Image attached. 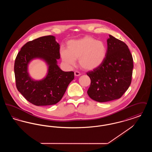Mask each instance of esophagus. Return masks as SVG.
I'll list each match as a JSON object with an SVG mask.
<instances>
[{"instance_id": "obj_1", "label": "esophagus", "mask_w": 152, "mask_h": 152, "mask_svg": "<svg viewBox=\"0 0 152 152\" xmlns=\"http://www.w3.org/2000/svg\"><path fill=\"white\" fill-rule=\"evenodd\" d=\"M74 73H75V75L76 76H79L80 75H81V73H80L79 72H78V71H75Z\"/></svg>"}]
</instances>
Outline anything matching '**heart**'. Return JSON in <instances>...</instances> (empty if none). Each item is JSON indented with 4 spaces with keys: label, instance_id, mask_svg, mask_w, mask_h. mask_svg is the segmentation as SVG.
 Masks as SVG:
<instances>
[{
    "label": "heart",
    "instance_id": "b5f03b06",
    "mask_svg": "<svg viewBox=\"0 0 152 152\" xmlns=\"http://www.w3.org/2000/svg\"><path fill=\"white\" fill-rule=\"evenodd\" d=\"M67 49L61 47L60 55L63 61L68 66L75 65L79 59L81 68L85 70H93L102 64L106 55L107 48L104 43L91 36H85L66 43Z\"/></svg>",
    "mask_w": 152,
    "mask_h": 152
}]
</instances>
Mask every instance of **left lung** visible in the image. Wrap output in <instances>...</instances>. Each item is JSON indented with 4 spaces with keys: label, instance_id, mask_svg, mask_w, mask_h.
<instances>
[{
    "label": "left lung",
    "instance_id": "1",
    "mask_svg": "<svg viewBox=\"0 0 152 152\" xmlns=\"http://www.w3.org/2000/svg\"><path fill=\"white\" fill-rule=\"evenodd\" d=\"M107 46L104 62L87 73L91 81L87 94L100 102L123 96L130 86L133 68L132 55L126 44L109 35Z\"/></svg>",
    "mask_w": 152,
    "mask_h": 152
}]
</instances>
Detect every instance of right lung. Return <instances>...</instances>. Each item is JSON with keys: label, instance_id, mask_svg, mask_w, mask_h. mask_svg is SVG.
<instances>
[{"label": "right lung", "instance_id": "add662e5", "mask_svg": "<svg viewBox=\"0 0 152 152\" xmlns=\"http://www.w3.org/2000/svg\"><path fill=\"white\" fill-rule=\"evenodd\" d=\"M60 45L52 35L43 36L25 44L15 61L16 86L24 98L36 106L54 105L65 94L69 84L74 79L72 71H63L58 66L60 58ZM35 58L43 59L49 66L47 76L41 80L29 76L28 65Z\"/></svg>", "mask_w": 152, "mask_h": 152}]
</instances>
